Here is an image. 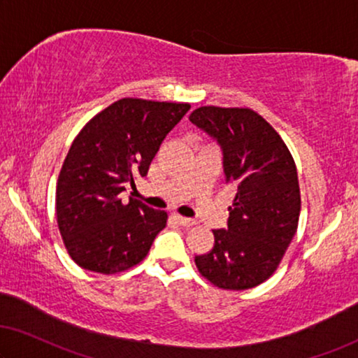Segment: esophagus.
I'll return each instance as SVG.
<instances>
[{"label": "esophagus", "instance_id": "34e87169", "mask_svg": "<svg viewBox=\"0 0 358 358\" xmlns=\"http://www.w3.org/2000/svg\"><path fill=\"white\" fill-rule=\"evenodd\" d=\"M173 220L177 222L180 227H193L194 223H196V220H193V218L181 217V215H177V213H175V215H173Z\"/></svg>", "mask_w": 358, "mask_h": 358}]
</instances>
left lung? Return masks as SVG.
I'll list each match as a JSON object with an SVG mask.
<instances>
[{"instance_id": "left-lung-1", "label": "left lung", "mask_w": 358, "mask_h": 358, "mask_svg": "<svg viewBox=\"0 0 358 358\" xmlns=\"http://www.w3.org/2000/svg\"><path fill=\"white\" fill-rule=\"evenodd\" d=\"M189 120L218 141L225 183L236 188L228 228L212 230L213 248L196 255V266L220 289H250L275 273L297 231L301 189L294 159L252 109L202 106Z\"/></svg>"}]
</instances>
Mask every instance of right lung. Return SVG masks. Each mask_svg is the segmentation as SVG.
Wrapping results in <instances>:
<instances>
[{"label":"right lung","mask_w":358,"mask_h":358,"mask_svg":"<svg viewBox=\"0 0 358 358\" xmlns=\"http://www.w3.org/2000/svg\"><path fill=\"white\" fill-rule=\"evenodd\" d=\"M188 103L124 98L80 130L64 159L56 186V220L73 262L114 275L146 257L167 225V212L131 199L125 185L146 177L169 131L189 110Z\"/></svg>","instance_id":"right-lung-1"}]
</instances>
